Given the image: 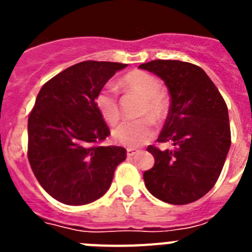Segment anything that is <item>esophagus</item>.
<instances>
[{
  "label": "esophagus",
  "mask_w": 252,
  "mask_h": 252,
  "mask_svg": "<svg viewBox=\"0 0 252 252\" xmlns=\"http://www.w3.org/2000/svg\"><path fill=\"white\" fill-rule=\"evenodd\" d=\"M136 149H132V148H128L127 149V157H133L135 154H136Z\"/></svg>",
  "instance_id": "esophagus-1"
}]
</instances>
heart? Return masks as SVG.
<instances>
[{
  "mask_svg": "<svg viewBox=\"0 0 252 252\" xmlns=\"http://www.w3.org/2000/svg\"><path fill=\"white\" fill-rule=\"evenodd\" d=\"M126 90L135 92L142 98L139 116L144 119L135 121H125L113 130V139L122 145L140 146L154 136V122H161L168 113V99L161 91V83L157 77L144 72L132 70L124 75L121 81ZM94 103L104 121L115 125L120 120V106L117 92L112 86H104L95 94ZM150 117V119L147 117Z\"/></svg>",
  "mask_w": 252,
  "mask_h": 252,
  "instance_id": "obj_1",
  "label": "heart"
}]
</instances>
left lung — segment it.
Segmentation results:
<instances>
[{
	"instance_id": "8db88e82",
	"label": "left lung",
	"mask_w": 252,
	"mask_h": 252,
	"mask_svg": "<svg viewBox=\"0 0 252 252\" xmlns=\"http://www.w3.org/2000/svg\"><path fill=\"white\" fill-rule=\"evenodd\" d=\"M164 81L170 108L158 142L173 148L148 151L155 164L144 173L149 192L170 204H188L213 188L231 145L223 97L203 69L180 60H151L139 65Z\"/></svg>"
}]
</instances>
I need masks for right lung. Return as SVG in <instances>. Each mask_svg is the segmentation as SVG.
<instances>
[{"label": "right lung", "mask_w": 252, "mask_h": 252, "mask_svg": "<svg viewBox=\"0 0 252 252\" xmlns=\"http://www.w3.org/2000/svg\"><path fill=\"white\" fill-rule=\"evenodd\" d=\"M127 64L87 60L40 90L28 121V158L40 186L69 206L94 202L108 190L126 149L102 146L110 128L94 103L107 81Z\"/></svg>", "instance_id": "obj_1"}]
</instances>
